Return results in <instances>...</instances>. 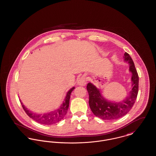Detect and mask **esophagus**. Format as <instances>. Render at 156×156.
<instances>
[{
	"label": "esophagus",
	"instance_id": "obj_1",
	"mask_svg": "<svg viewBox=\"0 0 156 156\" xmlns=\"http://www.w3.org/2000/svg\"><path fill=\"white\" fill-rule=\"evenodd\" d=\"M86 83V78L84 76H82L79 77L77 80V84L80 86H85Z\"/></svg>",
	"mask_w": 156,
	"mask_h": 156
}]
</instances>
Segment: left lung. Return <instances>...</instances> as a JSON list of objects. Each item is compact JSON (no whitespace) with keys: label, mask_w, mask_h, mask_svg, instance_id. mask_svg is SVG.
Returning <instances> with one entry per match:
<instances>
[{"label":"left lung","mask_w":156,"mask_h":156,"mask_svg":"<svg viewBox=\"0 0 156 156\" xmlns=\"http://www.w3.org/2000/svg\"><path fill=\"white\" fill-rule=\"evenodd\" d=\"M124 60L129 64L132 73V90L130 95L122 102H113L105 99L99 89L90 83L87 85L89 94V104L92 113L97 117L105 120H114L126 115L133 106L138 93L139 77L134 62L127 52L124 54Z\"/></svg>","instance_id":"8db88e82"}]
</instances>
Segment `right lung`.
<instances>
[{"label":"right lung","mask_w":156,"mask_h":156,"mask_svg":"<svg viewBox=\"0 0 156 156\" xmlns=\"http://www.w3.org/2000/svg\"><path fill=\"white\" fill-rule=\"evenodd\" d=\"M74 88L75 87H73L69 90L62 104L61 105L59 108L49 113L44 114H36L33 113L32 112L28 110L24 105H23V103L21 102V101L20 102L22 104V107L25 112L30 118H31L36 122L42 125H48L55 124L57 122L61 121L67 114V110L69 106V102L71 92L73 90Z\"/></svg>","instance_id":"add662e5"}]
</instances>
